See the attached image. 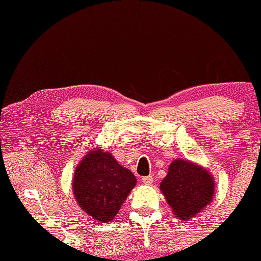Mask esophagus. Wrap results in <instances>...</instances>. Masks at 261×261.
I'll return each mask as SVG.
<instances>
[{
	"instance_id": "esophagus-1",
	"label": "esophagus",
	"mask_w": 261,
	"mask_h": 261,
	"mask_svg": "<svg viewBox=\"0 0 261 261\" xmlns=\"http://www.w3.org/2000/svg\"><path fill=\"white\" fill-rule=\"evenodd\" d=\"M152 181H153L152 176H146V177H143V178H142V182L145 185H151Z\"/></svg>"
}]
</instances>
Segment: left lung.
Here are the masks:
<instances>
[{
  "label": "left lung",
  "mask_w": 261,
  "mask_h": 261,
  "mask_svg": "<svg viewBox=\"0 0 261 261\" xmlns=\"http://www.w3.org/2000/svg\"><path fill=\"white\" fill-rule=\"evenodd\" d=\"M160 191L176 218L188 221L212 202L215 181L207 168L178 158L170 163Z\"/></svg>",
  "instance_id": "left-lung-1"
}]
</instances>
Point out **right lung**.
Masks as SVG:
<instances>
[{
    "label": "right lung",
    "mask_w": 261,
    "mask_h": 261,
    "mask_svg": "<svg viewBox=\"0 0 261 261\" xmlns=\"http://www.w3.org/2000/svg\"><path fill=\"white\" fill-rule=\"evenodd\" d=\"M136 185L132 171L98 147L88 151L76 166L71 188L80 207L94 220L107 223L115 218Z\"/></svg>",
    "instance_id": "add662e5"
}]
</instances>
